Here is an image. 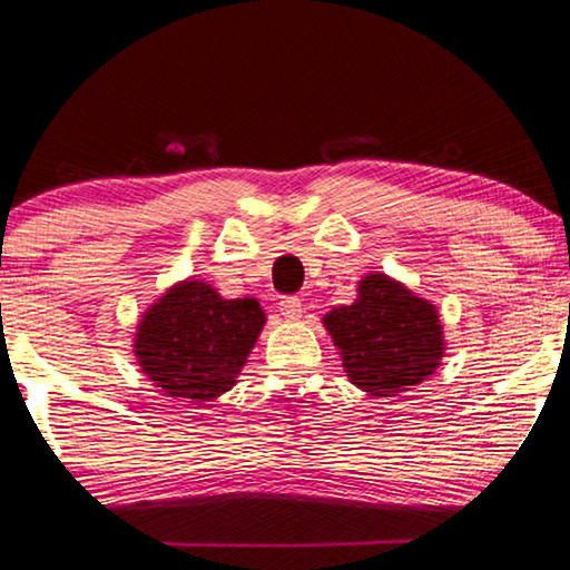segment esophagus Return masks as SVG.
Returning <instances> with one entry per match:
<instances>
[{
	"mask_svg": "<svg viewBox=\"0 0 570 570\" xmlns=\"http://www.w3.org/2000/svg\"><path fill=\"white\" fill-rule=\"evenodd\" d=\"M278 312H282L284 320H288V322L302 320V298H298V296H284L282 302H278Z\"/></svg>",
	"mask_w": 570,
	"mask_h": 570,
	"instance_id": "1",
	"label": "esophagus"
}]
</instances>
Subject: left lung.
I'll return each mask as SVG.
<instances>
[{
  "mask_svg": "<svg viewBox=\"0 0 570 570\" xmlns=\"http://www.w3.org/2000/svg\"><path fill=\"white\" fill-rule=\"evenodd\" d=\"M324 326L342 350L346 377L372 397H397L442 360L435 306L384 274L364 276L356 302L326 314Z\"/></svg>",
  "mask_w": 570,
  "mask_h": 570,
  "instance_id": "8db88e82",
  "label": "left lung"
}]
</instances>
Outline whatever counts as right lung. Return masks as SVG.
<instances>
[{
    "instance_id": "1",
    "label": "right lung",
    "mask_w": 570,
    "mask_h": 570,
    "mask_svg": "<svg viewBox=\"0 0 570 570\" xmlns=\"http://www.w3.org/2000/svg\"><path fill=\"white\" fill-rule=\"evenodd\" d=\"M264 322L256 298H224L204 282H183L142 316L135 356L166 397L206 402L234 387Z\"/></svg>"
}]
</instances>
